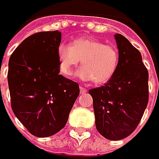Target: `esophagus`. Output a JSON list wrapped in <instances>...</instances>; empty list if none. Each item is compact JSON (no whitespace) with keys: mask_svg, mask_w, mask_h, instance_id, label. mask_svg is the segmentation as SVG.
I'll list each match as a JSON object with an SVG mask.
<instances>
[{"mask_svg":"<svg viewBox=\"0 0 159 159\" xmlns=\"http://www.w3.org/2000/svg\"><path fill=\"white\" fill-rule=\"evenodd\" d=\"M80 94H85V93H87V92H88V89H85V88H82V87H80Z\"/></svg>","mask_w":159,"mask_h":159,"instance_id":"34e87169","label":"esophagus"}]
</instances>
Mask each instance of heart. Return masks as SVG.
Here are the masks:
<instances>
[{
    "label": "heart",
    "instance_id": "b5f03b06",
    "mask_svg": "<svg viewBox=\"0 0 159 159\" xmlns=\"http://www.w3.org/2000/svg\"><path fill=\"white\" fill-rule=\"evenodd\" d=\"M59 71L70 77L73 69L81 60V68L76 76L85 81L93 80L103 84L112 78L119 68V49L113 45H106L100 40L80 38L69 44L61 43L57 49Z\"/></svg>",
    "mask_w": 159,
    "mask_h": 159
}]
</instances>
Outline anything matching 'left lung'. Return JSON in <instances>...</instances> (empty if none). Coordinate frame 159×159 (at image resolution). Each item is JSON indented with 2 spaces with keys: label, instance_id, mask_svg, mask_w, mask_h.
Returning a JSON list of instances; mask_svg holds the SVG:
<instances>
[{
  "label": "left lung",
  "instance_id": "left-lung-1",
  "mask_svg": "<svg viewBox=\"0 0 159 159\" xmlns=\"http://www.w3.org/2000/svg\"><path fill=\"white\" fill-rule=\"evenodd\" d=\"M119 52L115 75L100 88L90 89L95 126L108 140H121L135 130L149 102V73L140 51L125 37L114 35Z\"/></svg>",
  "mask_w": 159,
  "mask_h": 159
}]
</instances>
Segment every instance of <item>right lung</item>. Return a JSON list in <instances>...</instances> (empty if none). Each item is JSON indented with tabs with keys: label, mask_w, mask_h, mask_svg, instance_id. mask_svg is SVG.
Segmentation results:
<instances>
[{
	"label": "right lung",
	"mask_w": 159,
	"mask_h": 159,
	"mask_svg": "<svg viewBox=\"0 0 159 159\" xmlns=\"http://www.w3.org/2000/svg\"><path fill=\"white\" fill-rule=\"evenodd\" d=\"M61 40L58 31L34 34L9 58L11 108L37 137L51 136L64 128L80 94L78 83L59 74L57 49Z\"/></svg>",
	"instance_id": "1"
}]
</instances>
